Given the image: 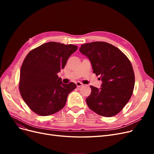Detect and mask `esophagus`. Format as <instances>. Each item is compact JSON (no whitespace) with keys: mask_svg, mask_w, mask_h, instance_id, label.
Listing matches in <instances>:
<instances>
[{"mask_svg":"<svg viewBox=\"0 0 154 154\" xmlns=\"http://www.w3.org/2000/svg\"><path fill=\"white\" fill-rule=\"evenodd\" d=\"M76 84L77 87H82V86H83V84L82 83H81V82H76Z\"/></svg>","mask_w":154,"mask_h":154,"instance_id":"1","label":"esophagus"}]
</instances>
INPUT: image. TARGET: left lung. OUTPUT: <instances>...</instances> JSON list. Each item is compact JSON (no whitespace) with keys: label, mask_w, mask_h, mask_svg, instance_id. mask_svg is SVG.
Listing matches in <instances>:
<instances>
[{"label":"left lung","mask_w":154,"mask_h":154,"mask_svg":"<svg viewBox=\"0 0 154 154\" xmlns=\"http://www.w3.org/2000/svg\"><path fill=\"white\" fill-rule=\"evenodd\" d=\"M80 51L90 60L93 72L101 75V87L90 86L88 106L104 117L118 114L131 97L135 76L131 62L122 51L104 42L81 45Z\"/></svg>","instance_id":"left-lung-1"}]
</instances>
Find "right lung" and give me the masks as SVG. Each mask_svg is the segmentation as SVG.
Masks as SVG:
<instances>
[{"mask_svg": "<svg viewBox=\"0 0 154 154\" xmlns=\"http://www.w3.org/2000/svg\"><path fill=\"white\" fill-rule=\"evenodd\" d=\"M77 49L74 45L50 42L27 54L20 69L19 91L36 114L47 116L62 109L69 94L76 88L74 83L63 84L57 74Z\"/></svg>", "mask_w": 154, "mask_h": 154, "instance_id": "obj_1", "label": "right lung"}]
</instances>
